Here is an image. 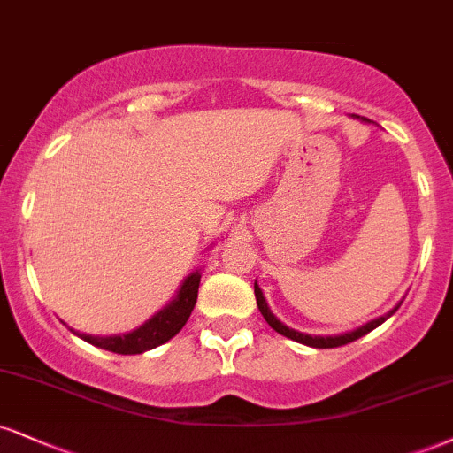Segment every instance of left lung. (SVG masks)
I'll use <instances>...</instances> for the list:
<instances>
[{
	"label": "left lung",
	"instance_id": "8db88e82",
	"mask_svg": "<svg viewBox=\"0 0 453 453\" xmlns=\"http://www.w3.org/2000/svg\"><path fill=\"white\" fill-rule=\"evenodd\" d=\"M255 299H257L259 312L264 314L265 323H268V325L272 326V329L276 331V334L285 335V337H288V340H296V342H299V344L312 346V348H337V346H346V344H350V342L358 340V337L367 335L369 331H373V329H375V326H380V325H382L384 320L388 319L390 314H395V312H396V308H395V310H392L390 314H386V316H380V319H375V320H372V323L363 325L361 329L352 331V334L335 335V337H312V335H306V334H299V331H293V329H288L287 325H282L280 320L276 319V316L270 312L268 303H265V299H264V293H261V288L257 287V282H255Z\"/></svg>",
	"mask_w": 453,
	"mask_h": 453
}]
</instances>
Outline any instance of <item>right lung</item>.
I'll return each instance as SVG.
<instances>
[{"instance_id":"obj_1","label":"right lung","mask_w":453,"mask_h":453,"mask_svg":"<svg viewBox=\"0 0 453 453\" xmlns=\"http://www.w3.org/2000/svg\"><path fill=\"white\" fill-rule=\"evenodd\" d=\"M198 287H200V274L194 272L192 276H188L185 282L179 288L177 297L173 299L171 306H166L162 312H157L154 319L147 320L143 326H139L137 331L127 335H116V337H95L78 334L81 340H86L92 346L105 348L109 352L116 354H141L151 348L165 344L183 329V325L188 323L189 314L196 306V299H198Z\"/></svg>"}]
</instances>
